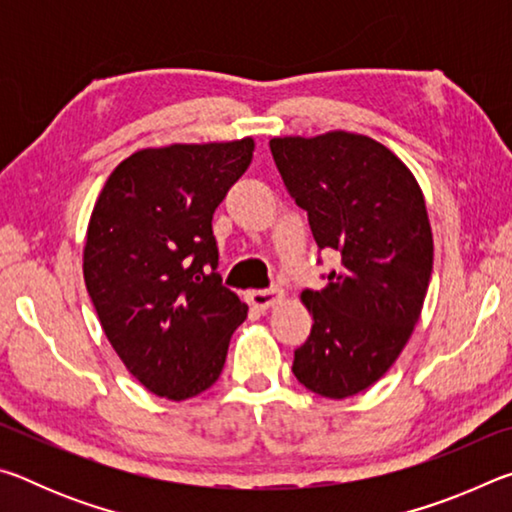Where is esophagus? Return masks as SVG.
<instances>
[{"mask_svg": "<svg viewBox=\"0 0 512 512\" xmlns=\"http://www.w3.org/2000/svg\"><path fill=\"white\" fill-rule=\"evenodd\" d=\"M282 298V289L280 287H271V289H259V291H250L248 293V302L255 309H268L273 307L277 300Z\"/></svg>", "mask_w": 512, "mask_h": 512, "instance_id": "34e87169", "label": "esophagus"}]
</instances>
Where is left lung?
I'll return each mask as SVG.
<instances>
[{
	"instance_id": "1",
	"label": "left lung",
	"mask_w": 512,
	"mask_h": 512,
	"mask_svg": "<svg viewBox=\"0 0 512 512\" xmlns=\"http://www.w3.org/2000/svg\"><path fill=\"white\" fill-rule=\"evenodd\" d=\"M271 153L318 253L341 255L325 289L302 291L314 327L291 370L343 400L386 375L418 323L433 266L427 207L404 162L366 135L275 137Z\"/></svg>"
}]
</instances>
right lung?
Instances as JSON below:
<instances>
[{"label":"right lung","mask_w":512,"mask_h":512,"mask_svg":"<svg viewBox=\"0 0 512 512\" xmlns=\"http://www.w3.org/2000/svg\"><path fill=\"white\" fill-rule=\"evenodd\" d=\"M250 137L144 149L92 210L85 287L103 332L151 393L187 400L219 379L248 307L223 287L212 216L248 169Z\"/></svg>","instance_id":"right-lung-1"}]
</instances>
